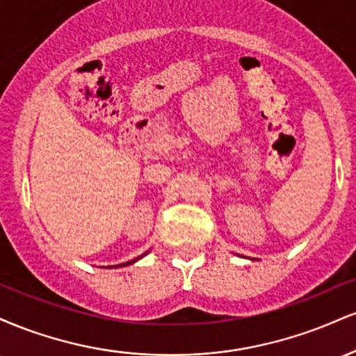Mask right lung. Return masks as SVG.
I'll list each match as a JSON object with an SVG mask.
<instances>
[{"label":"right lung","instance_id":"add662e5","mask_svg":"<svg viewBox=\"0 0 356 356\" xmlns=\"http://www.w3.org/2000/svg\"><path fill=\"white\" fill-rule=\"evenodd\" d=\"M149 252H150V251H147V252H144V254H142V256H138V257H136V259L129 261V263H122V264H118V266H108V268H124V266H129V264H134V263H137V261H138V259H142V257H144V256H147V254H149Z\"/></svg>","mask_w":356,"mask_h":356}]
</instances>
